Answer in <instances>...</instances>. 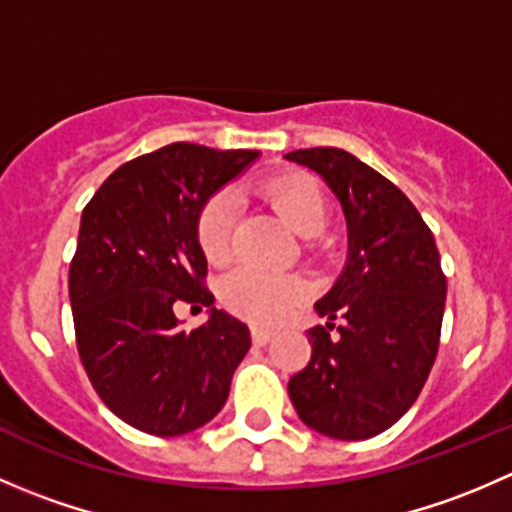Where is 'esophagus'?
Instances as JSON below:
<instances>
[{
	"mask_svg": "<svg viewBox=\"0 0 512 512\" xmlns=\"http://www.w3.org/2000/svg\"><path fill=\"white\" fill-rule=\"evenodd\" d=\"M272 337H275V332H270V329L252 327V342H255L257 347H265V344H270Z\"/></svg>",
	"mask_w": 512,
	"mask_h": 512,
	"instance_id": "obj_1",
	"label": "esophagus"
}]
</instances>
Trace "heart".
<instances>
[{
    "mask_svg": "<svg viewBox=\"0 0 512 512\" xmlns=\"http://www.w3.org/2000/svg\"><path fill=\"white\" fill-rule=\"evenodd\" d=\"M265 198L299 235H317L327 227L329 203L319 183L309 175H280L265 183ZM237 220V200L230 190L210 195L198 213L195 235L205 260L223 265L232 257V230ZM220 302L227 312L257 327H275L302 302L304 285L292 275L240 267L220 280Z\"/></svg>",
    "mask_w": 512,
    "mask_h": 512,
    "instance_id": "b5f03b06",
    "label": "heart"
}]
</instances>
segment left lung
<instances>
[{
    "label": "left lung",
    "instance_id": "1",
    "mask_svg": "<svg viewBox=\"0 0 512 512\" xmlns=\"http://www.w3.org/2000/svg\"><path fill=\"white\" fill-rule=\"evenodd\" d=\"M285 158L322 175L349 227L347 267L314 304L329 322L307 332L312 359L289 379V399L314 431L364 441L394 426L431 374L446 307L441 255L414 203L352 153Z\"/></svg>",
    "mask_w": 512,
    "mask_h": 512
}]
</instances>
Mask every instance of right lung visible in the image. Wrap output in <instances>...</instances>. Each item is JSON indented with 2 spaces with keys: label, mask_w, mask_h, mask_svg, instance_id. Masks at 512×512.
I'll return each instance as SVG.
<instances>
[{
  "label": "right lung",
  "mask_w": 512,
  "mask_h": 512,
  "mask_svg": "<svg viewBox=\"0 0 512 512\" xmlns=\"http://www.w3.org/2000/svg\"><path fill=\"white\" fill-rule=\"evenodd\" d=\"M257 151L170 143L113 170L81 213L69 267L81 364L103 404L153 436H183L223 409L250 329L213 307L195 223ZM180 303L210 306L185 333Z\"/></svg>",
  "instance_id": "1"
}]
</instances>
